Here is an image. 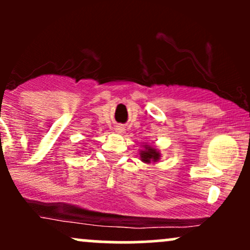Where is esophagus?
<instances>
[{
  "instance_id": "1",
  "label": "esophagus",
  "mask_w": 250,
  "mask_h": 250,
  "mask_svg": "<svg viewBox=\"0 0 250 250\" xmlns=\"http://www.w3.org/2000/svg\"><path fill=\"white\" fill-rule=\"evenodd\" d=\"M115 131L116 133H119V134H123L125 131V127H123V125H116V128H115Z\"/></svg>"
}]
</instances>
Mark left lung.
<instances>
[{
    "label": "left lung",
    "instance_id": "left-lung-1",
    "mask_svg": "<svg viewBox=\"0 0 250 250\" xmlns=\"http://www.w3.org/2000/svg\"><path fill=\"white\" fill-rule=\"evenodd\" d=\"M140 157H141V161L145 163H155L160 160L161 153L153 146L145 145L143 149L140 150Z\"/></svg>",
    "mask_w": 250,
    "mask_h": 250
}]
</instances>
